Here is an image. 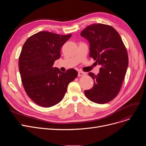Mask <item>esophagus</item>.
<instances>
[{"instance_id": "1", "label": "esophagus", "mask_w": 146, "mask_h": 146, "mask_svg": "<svg viewBox=\"0 0 146 146\" xmlns=\"http://www.w3.org/2000/svg\"><path fill=\"white\" fill-rule=\"evenodd\" d=\"M85 75V73L82 72H78V76H83Z\"/></svg>"}]
</instances>
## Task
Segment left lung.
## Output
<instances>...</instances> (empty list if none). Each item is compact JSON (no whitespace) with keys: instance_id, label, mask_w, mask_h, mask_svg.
<instances>
[{"instance_id":"1","label":"left lung","mask_w":146,"mask_h":146,"mask_svg":"<svg viewBox=\"0 0 146 146\" xmlns=\"http://www.w3.org/2000/svg\"><path fill=\"white\" fill-rule=\"evenodd\" d=\"M80 35L89 42L90 57L101 66L97 75L89 73L94 85L85 94L92 102L108 103L118 94L124 81L128 65L127 49L118 33L110 25H90Z\"/></svg>"}]
</instances>
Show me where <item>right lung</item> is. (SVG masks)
Masks as SVG:
<instances>
[{"mask_svg": "<svg viewBox=\"0 0 146 146\" xmlns=\"http://www.w3.org/2000/svg\"><path fill=\"white\" fill-rule=\"evenodd\" d=\"M71 36L41 31L29 37L23 45L19 58L22 82L28 96L38 105L49 108L58 104L68 84L78 76L73 68L62 72L53 67Z\"/></svg>", "mask_w": 146, "mask_h": 146, "instance_id": "1", "label": "right lung"}]
</instances>
